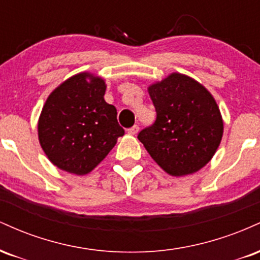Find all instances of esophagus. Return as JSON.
Here are the masks:
<instances>
[{"mask_svg":"<svg viewBox=\"0 0 260 260\" xmlns=\"http://www.w3.org/2000/svg\"><path fill=\"white\" fill-rule=\"evenodd\" d=\"M138 131H139V126H138V124H134V126L128 128L127 132H128V134H132V136H134V134L138 133Z\"/></svg>","mask_w":260,"mask_h":260,"instance_id":"1","label":"esophagus"}]
</instances>
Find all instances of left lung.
Masks as SVG:
<instances>
[{"label":"left lung","mask_w":260,"mask_h":260,"mask_svg":"<svg viewBox=\"0 0 260 260\" xmlns=\"http://www.w3.org/2000/svg\"><path fill=\"white\" fill-rule=\"evenodd\" d=\"M148 90L156 120L140 131L138 139L170 175L201 170L222 138V118L214 98L202 84L180 73H172Z\"/></svg>","instance_id":"1"}]
</instances>
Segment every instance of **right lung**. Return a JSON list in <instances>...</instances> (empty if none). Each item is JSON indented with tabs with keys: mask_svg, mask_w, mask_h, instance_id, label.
<instances>
[{
	"mask_svg": "<svg viewBox=\"0 0 260 260\" xmlns=\"http://www.w3.org/2000/svg\"><path fill=\"white\" fill-rule=\"evenodd\" d=\"M99 77L79 73L51 92L39 120V140L58 169L85 175L105 159L124 129L117 111L104 100Z\"/></svg>",
	"mask_w": 260,
	"mask_h": 260,
	"instance_id": "obj_1",
	"label": "right lung"
}]
</instances>
